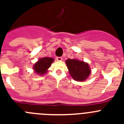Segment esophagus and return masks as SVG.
Wrapping results in <instances>:
<instances>
[{
    "label": "esophagus",
    "mask_w": 124,
    "mask_h": 124,
    "mask_svg": "<svg viewBox=\"0 0 124 124\" xmlns=\"http://www.w3.org/2000/svg\"><path fill=\"white\" fill-rule=\"evenodd\" d=\"M56 60L58 61H60L62 60V57H56Z\"/></svg>",
    "instance_id": "esophagus-1"
}]
</instances>
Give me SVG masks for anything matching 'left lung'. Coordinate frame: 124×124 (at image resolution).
Wrapping results in <instances>:
<instances>
[{
    "label": "left lung",
    "mask_w": 124,
    "mask_h": 124,
    "mask_svg": "<svg viewBox=\"0 0 124 124\" xmlns=\"http://www.w3.org/2000/svg\"><path fill=\"white\" fill-rule=\"evenodd\" d=\"M66 63L70 75L76 81H84L90 75L89 66L84 61H79L76 59H68L66 61Z\"/></svg>",
    "instance_id": "obj_1"
}]
</instances>
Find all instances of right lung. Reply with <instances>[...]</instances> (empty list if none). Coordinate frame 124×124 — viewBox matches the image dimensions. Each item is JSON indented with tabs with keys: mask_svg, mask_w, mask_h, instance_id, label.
Here are the masks:
<instances>
[{
	"mask_svg": "<svg viewBox=\"0 0 124 124\" xmlns=\"http://www.w3.org/2000/svg\"><path fill=\"white\" fill-rule=\"evenodd\" d=\"M54 59L49 57H44L43 58H40L38 62L34 64L33 69L36 73L43 75L46 73L47 70L50 67Z\"/></svg>",
	"mask_w": 124,
	"mask_h": 124,
	"instance_id": "right-lung-1",
	"label": "right lung"
}]
</instances>
